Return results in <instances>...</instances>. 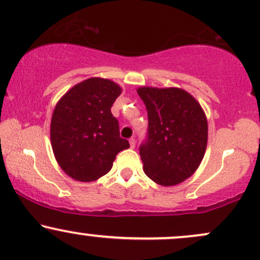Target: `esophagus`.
Instances as JSON below:
<instances>
[{
  "label": "esophagus",
  "mask_w": 260,
  "mask_h": 260,
  "mask_svg": "<svg viewBox=\"0 0 260 260\" xmlns=\"http://www.w3.org/2000/svg\"><path fill=\"white\" fill-rule=\"evenodd\" d=\"M129 143H130V147H131V148H135V146H136V140L134 139V137H131V139L129 140Z\"/></svg>",
  "instance_id": "1"
}]
</instances>
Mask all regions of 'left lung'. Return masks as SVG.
I'll return each instance as SVG.
<instances>
[{"label":"left lung","mask_w":260,"mask_h":260,"mask_svg":"<svg viewBox=\"0 0 260 260\" xmlns=\"http://www.w3.org/2000/svg\"><path fill=\"white\" fill-rule=\"evenodd\" d=\"M148 114L140 147L143 172L155 184L175 186L196 172L206 153L208 121L197 100L179 87L137 88Z\"/></svg>","instance_id":"1"}]
</instances>
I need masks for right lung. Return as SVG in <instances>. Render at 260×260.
Segmentation results:
<instances>
[{"label":"right lung","instance_id":"add662e5","mask_svg":"<svg viewBox=\"0 0 260 260\" xmlns=\"http://www.w3.org/2000/svg\"><path fill=\"white\" fill-rule=\"evenodd\" d=\"M121 91L109 79L90 78L67 91L54 107L52 149L63 172L76 181L106 175L119 152L130 147L111 112Z\"/></svg>","mask_w":260,"mask_h":260}]
</instances>
